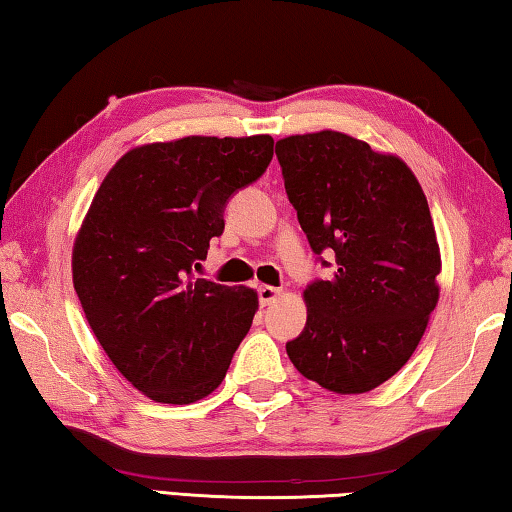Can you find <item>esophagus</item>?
<instances>
[{
    "label": "esophagus",
    "instance_id": "obj_1",
    "mask_svg": "<svg viewBox=\"0 0 512 512\" xmlns=\"http://www.w3.org/2000/svg\"><path fill=\"white\" fill-rule=\"evenodd\" d=\"M257 296H259V302H262V305L266 307V305H271L275 298L282 296V289L271 287V284H262V287L257 289Z\"/></svg>",
    "mask_w": 512,
    "mask_h": 512
}]
</instances>
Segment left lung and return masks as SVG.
I'll return each instance as SVG.
<instances>
[{"label":"left lung","instance_id":"left-lung-1","mask_svg":"<svg viewBox=\"0 0 512 512\" xmlns=\"http://www.w3.org/2000/svg\"><path fill=\"white\" fill-rule=\"evenodd\" d=\"M284 189L329 280L307 284V325L287 343L302 375L327 391L368 393L418 348L438 302L440 250L413 171L336 131L275 144Z\"/></svg>","mask_w":512,"mask_h":512}]
</instances>
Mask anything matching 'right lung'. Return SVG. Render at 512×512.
<instances>
[{
    "label": "right lung",
    "mask_w": 512,
    "mask_h": 512,
    "mask_svg": "<svg viewBox=\"0 0 512 512\" xmlns=\"http://www.w3.org/2000/svg\"><path fill=\"white\" fill-rule=\"evenodd\" d=\"M271 160V135H192L128 151L94 194L72 253L74 289L115 368L155 402L210 395L253 325V289L194 268L223 235L225 205Z\"/></svg>",
    "instance_id": "1"
}]
</instances>
